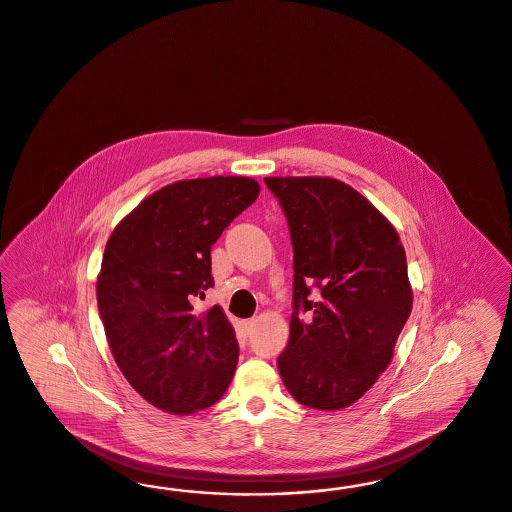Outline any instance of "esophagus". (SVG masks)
I'll use <instances>...</instances> for the list:
<instances>
[{"mask_svg": "<svg viewBox=\"0 0 512 512\" xmlns=\"http://www.w3.org/2000/svg\"><path fill=\"white\" fill-rule=\"evenodd\" d=\"M253 325H255V319H246V321H242V329H244V333H246V335L251 333Z\"/></svg>", "mask_w": 512, "mask_h": 512, "instance_id": "esophagus-1", "label": "esophagus"}]
</instances>
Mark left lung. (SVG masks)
<instances>
[{
  "mask_svg": "<svg viewBox=\"0 0 512 512\" xmlns=\"http://www.w3.org/2000/svg\"><path fill=\"white\" fill-rule=\"evenodd\" d=\"M293 244V314L278 369L300 405H352L388 369L412 310L405 247L388 219L331 177H265Z\"/></svg>",
  "mask_w": 512,
  "mask_h": 512,
  "instance_id": "8db88e82",
  "label": "left lung"
}]
</instances>
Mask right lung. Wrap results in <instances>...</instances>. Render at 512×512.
Wrapping results in <instances>:
<instances>
[{
	"label": "right lung",
	"instance_id": "obj_1",
	"mask_svg": "<svg viewBox=\"0 0 512 512\" xmlns=\"http://www.w3.org/2000/svg\"><path fill=\"white\" fill-rule=\"evenodd\" d=\"M257 194L249 177L177 181L107 240L96 283L107 342L130 386L160 410L193 414L229 388L234 329L219 306L196 316L191 302L213 287V244Z\"/></svg>",
	"mask_w": 512,
	"mask_h": 512
}]
</instances>
